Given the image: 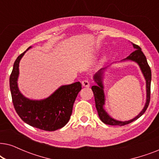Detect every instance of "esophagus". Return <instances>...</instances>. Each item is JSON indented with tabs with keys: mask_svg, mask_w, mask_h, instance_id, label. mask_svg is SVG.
Instances as JSON below:
<instances>
[{
	"mask_svg": "<svg viewBox=\"0 0 159 159\" xmlns=\"http://www.w3.org/2000/svg\"><path fill=\"white\" fill-rule=\"evenodd\" d=\"M82 86L84 87V88H89L90 85V82H89L88 80H83V81H82Z\"/></svg>",
	"mask_w": 159,
	"mask_h": 159,
	"instance_id": "esophagus-1",
	"label": "esophagus"
}]
</instances>
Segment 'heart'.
<instances>
[{
	"label": "heart",
	"mask_w": 159,
	"mask_h": 159,
	"mask_svg": "<svg viewBox=\"0 0 159 159\" xmlns=\"http://www.w3.org/2000/svg\"><path fill=\"white\" fill-rule=\"evenodd\" d=\"M106 60H107V56L104 55V56H103V57L101 58V64H104V63H105V62L106 61Z\"/></svg>",
	"instance_id": "1"
}]
</instances>
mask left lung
Masks as SVG:
<instances>
[{"instance_id":"obj_1","label":"left lung","mask_w":159,"mask_h":159,"mask_svg":"<svg viewBox=\"0 0 159 159\" xmlns=\"http://www.w3.org/2000/svg\"><path fill=\"white\" fill-rule=\"evenodd\" d=\"M132 46L135 51L132 52L129 56L125 59L120 61L118 63L125 62V61H133L136 63L140 67L141 72H142L144 79L145 80V88H146V99H145V103L144 107L142 111L137 115L133 119H129L127 121H119L116 120L114 118H113L108 114V113L106 111L105 109L106 105V95L104 93V84H103V79L105 73L107 71L108 69L109 68L110 66H106L105 68H103L96 72L93 76V80L96 83V85L92 86V90L94 93L95 96V107L98 111V114L99 118L101 120L103 121L104 124L108 125H119L123 126L127 124H129L132 121H135L138 118L142 116L144 114L145 111H146L148 106L150 102V95H151V68L148 66V64L147 62L146 57H145L144 54L141 51V48L138 45L132 43ZM117 62L113 63L112 64H116ZM112 64H111V66Z\"/></svg>"}]
</instances>
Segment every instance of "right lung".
<instances>
[{
	"label": "right lung",
	"mask_w": 159,
	"mask_h": 159,
	"mask_svg": "<svg viewBox=\"0 0 159 159\" xmlns=\"http://www.w3.org/2000/svg\"><path fill=\"white\" fill-rule=\"evenodd\" d=\"M27 51L15 61L9 84L12 101L19 117L32 127L45 131H55L68 123L72 113L73 105L82 89L80 82L61 85L48 97L33 100L25 97L18 86L19 63Z\"/></svg>",
	"instance_id": "add662e5"
}]
</instances>
